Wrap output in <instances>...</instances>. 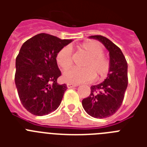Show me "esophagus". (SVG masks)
Returning a JSON list of instances; mask_svg holds the SVG:
<instances>
[{"instance_id":"esophagus-1","label":"esophagus","mask_w":147,"mask_h":147,"mask_svg":"<svg viewBox=\"0 0 147 147\" xmlns=\"http://www.w3.org/2000/svg\"><path fill=\"white\" fill-rule=\"evenodd\" d=\"M77 85L76 84H71V83H67V87L69 88H74V87H76Z\"/></svg>"}]
</instances>
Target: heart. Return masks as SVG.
<instances>
[{"instance_id": "heart-1", "label": "heart", "mask_w": 147, "mask_h": 147, "mask_svg": "<svg viewBox=\"0 0 147 147\" xmlns=\"http://www.w3.org/2000/svg\"><path fill=\"white\" fill-rule=\"evenodd\" d=\"M76 50L79 54L86 55L82 62L83 69H71L64 72L62 78L65 82L73 84L90 82L97 76L98 80L107 77L110 71V60L104 55V49L99 43L87 41L78 45ZM58 65L63 70L69 69L73 64L70 48L65 47L59 50L55 55Z\"/></svg>"}]
</instances>
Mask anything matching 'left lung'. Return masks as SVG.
I'll list each match as a JSON object with an SVG mask.
<instances>
[{
	"mask_svg": "<svg viewBox=\"0 0 147 147\" xmlns=\"http://www.w3.org/2000/svg\"><path fill=\"white\" fill-rule=\"evenodd\" d=\"M104 44L109 51L110 71L103 82L91 87V93L82 100V107L90 116L106 118L115 114L123 103L127 87V62L122 51L107 38L91 36Z\"/></svg>",
	"mask_w": 147,
	"mask_h": 147,
	"instance_id": "8db88e82",
	"label": "left lung"
}]
</instances>
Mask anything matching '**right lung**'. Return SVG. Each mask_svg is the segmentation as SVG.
Here are the masks:
<instances>
[{
    "instance_id": "obj_1",
    "label": "right lung",
    "mask_w": 147,
    "mask_h": 147,
    "mask_svg": "<svg viewBox=\"0 0 147 147\" xmlns=\"http://www.w3.org/2000/svg\"><path fill=\"white\" fill-rule=\"evenodd\" d=\"M71 41L40 33L20 48L16 58L15 84L22 105L33 115L49 114L61 104L67 85L57 83L61 71L55 55Z\"/></svg>"
}]
</instances>
